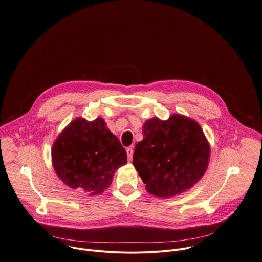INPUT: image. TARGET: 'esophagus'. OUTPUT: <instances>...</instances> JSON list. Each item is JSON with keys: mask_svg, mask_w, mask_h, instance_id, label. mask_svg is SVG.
<instances>
[{"mask_svg": "<svg viewBox=\"0 0 262 262\" xmlns=\"http://www.w3.org/2000/svg\"><path fill=\"white\" fill-rule=\"evenodd\" d=\"M126 151H127L128 160L131 161V160H132V157H133V148H132V147H128V148L126 149Z\"/></svg>", "mask_w": 262, "mask_h": 262, "instance_id": "esophagus-1", "label": "esophagus"}]
</instances>
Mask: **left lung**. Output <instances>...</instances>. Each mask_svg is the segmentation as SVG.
I'll return each instance as SVG.
<instances>
[{
  "label": "left lung",
  "instance_id": "1",
  "mask_svg": "<svg viewBox=\"0 0 262 262\" xmlns=\"http://www.w3.org/2000/svg\"><path fill=\"white\" fill-rule=\"evenodd\" d=\"M142 134L133 165L149 193L160 198L179 194L205 174L210 145L195 121L181 115L167 121L152 118L144 123Z\"/></svg>",
  "mask_w": 262,
  "mask_h": 262
}]
</instances>
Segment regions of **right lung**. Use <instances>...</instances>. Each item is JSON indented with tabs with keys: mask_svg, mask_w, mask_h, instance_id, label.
<instances>
[{
	"mask_svg": "<svg viewBox=\"0 0 262 262\" xmlns=\"http://www.w3.org/2000/svg\"><path fill=\"white\" fill-rule=\"evenodd\" d=\"M127 163V152L102 118L92 122L78 118L52 146V164L69 187L90 195L110 187L116 170Z\"/></svg>",
	"mask_w": 262,
	"mask_h": 262,
	"instance_id": "add662e5",
	"label": "right lung"
}]
</instances>
